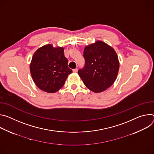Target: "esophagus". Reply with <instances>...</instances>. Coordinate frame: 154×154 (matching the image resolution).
I'll use <instances>...</instances> for the list:
<instances>
[{"mask_svg": "<svg viewBox=\"0 0 154 154\" xmlns=\"http://www.w3.org/2000/svg\"><path fill=\"white\" fill-rule=\"evenodd\" d=\"M73 72L74 73H76V72H78V68H75V69H73Z\"/></svg>", "mask_w": 154, "mask_h": 154, "instance_id": "obj_1", "label": "esophagus"}]
</instances>
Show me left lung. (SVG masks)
<instances>
[{
    "label": "left lung",
    "instance_id": "obj_1",
    "mask_svg": "<svg viewBox=\"0 0 154 154\" xmlns=\"http://www.w3.org/2000/svg\"><path fill=\"white\" fill-rule=\"evenodd\" d=\"M83 56L85 65L78 75L89 90L101 92L111 86L119 69L114 49L106 43L98 41L86 46Z\"/></svg>",
    "mask_w": 154,
    "mask_h": 154
}]
</instances>
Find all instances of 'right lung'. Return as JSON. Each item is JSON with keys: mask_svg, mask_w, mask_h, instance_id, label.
<instances>
[{"mask_svg": "<svg viewBox=\"0 0 154 154\" xmlns=\"http://www.w3.org/2000/svg\"><path fill=\"white\" fill-rule=\"evenodd\" d=\"M32 79L41 90L54 93L61 89L72 70L68 67L63 48L46 45L34 53L30 65Z\"/></svg>", "mask_w": 154, "mask_h": 154, "instance_id": "right-lung-1", "label": "right lung"}]
</instances>
